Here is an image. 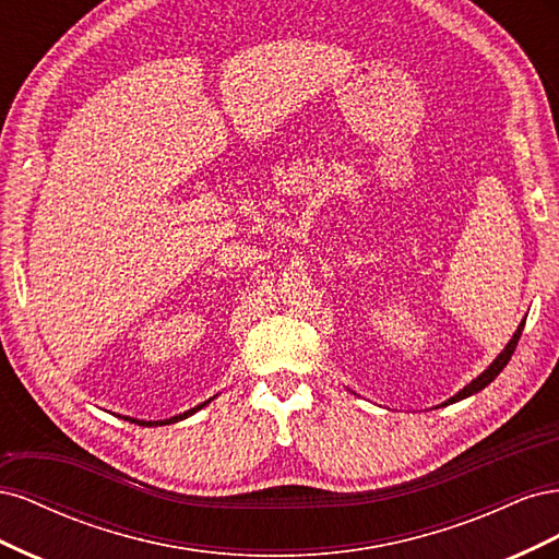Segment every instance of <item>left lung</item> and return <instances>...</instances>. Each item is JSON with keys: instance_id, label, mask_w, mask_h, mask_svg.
Listing matches in <instances>:
<instances>
[{"instance_id": "obj_1", "label": "left lung", "mask_w": 559, "mask_h": 559, "mask_svg": "<svg viewBox=\"0 0 559 559\" xmlns=\"http://www.w3.org/2000/svg\"><path fill=\"white\" fill-rule=\"evenodd\" d=\"M522 329H524V319L520 321V326L515 329V333H513V337L509 341V345H506L501 352H499V357L489 364L483 373L478 376V378H473L464 389H460V392H456L454 396H450L445 403H441V405H450V403H456V401H462V399H468V396H473V394H478L480 389H485L489 382H492L501 370L506 368V364L511 361V357H513V352H515V347H518V341H520V335H522ZM438 408V405H436Z\"/></svg>"}]
</instances>
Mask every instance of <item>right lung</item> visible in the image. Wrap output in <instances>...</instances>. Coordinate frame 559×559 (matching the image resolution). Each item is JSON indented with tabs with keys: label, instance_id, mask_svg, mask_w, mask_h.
Segmentation results:
<instances>
[{
	"label": "right lung",
	"instance_id": "1",
	"mask_svg": "<svg viewBox=\"0 0 559 559\" xmlns=\"http://www.w3.org/2000/svg\"><path fill=\"white\" fill-rule=\"evenodd\" d=\"M214 401V396L212 399H207L205 403H200V405H195V408H191V411H186V413H181V415H175V417H170V419H154V421H146V419H134V417H126L128 421H134V425H140V427H163V425H173V421H179V419H186V417H191L193 413H198L200 408H205L207 403H212Z\"/></svg>",
	"mask_w": 559,
	"mask_h": 559
}]
</instances>
